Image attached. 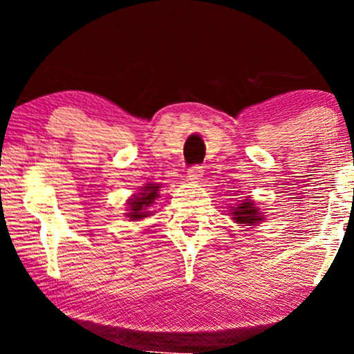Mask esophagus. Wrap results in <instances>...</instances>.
Listing matches in <instances>:
<instances>
[{"label": "esophagus", "mask_w": 354, "mask_h": 354, "mask_svg": "<svg viewBox=\"0 0 354 354\" xmlns=\"http://www.w3.org/2000/svg\"><path fill=\"white\" fill-rule=\"evenodd\" d=\"M201 176H203V166L201 165L189 166V169H188V178H189V180L198 181V180H201Z\"/></svg>", "instance_id": "34e87169"}]
</instances>
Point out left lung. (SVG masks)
<instances>
[{"instance_id":"left-lung-1","label":"left lung","mask_w":354,"mask_h":354,"mask_svg":"<svg viewBox=\"0 0 354 354\" xmlns=\"http://www.w3.org/2000/svg\"><path fill=\"white\" fill-rule=\"evenodd\" d=\"M233 219L239 225H258V223L263 221L261 213H259L258 208L251 201L241 203V205L236 206V209H233Z\"/></svg>"}]
</instances>
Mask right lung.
<instances>
[{
    "label": "right lung",
    "instance_id": "right-lung-1",
    "mask_svg": "<svg viewBox=\"0 0 354 354\" xmlns=\"http://www.w3.org/2000/svg\"><path fill=\"white\" fill-rule=\"evenodd\" d=\"M158 191H160V186L156 185H146L143 188V193H140L138 196L131 198L129 200V213L128 216L129 219H140V218H146L151 214V205L154 203L160 194H158Z\"/></svg>",
    "mask_w": 354,
    "mask_h": 354
}]
</instances>
